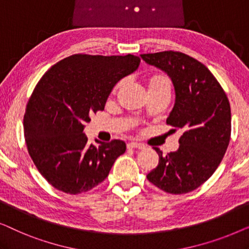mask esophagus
<instances>
[{
    "mask_svg": "<svg viewBox=\"0 0 249 249\" xmlns=\"http://www.w3.org/2000/svg\"><path fill=\"white\" fill-rule=\"evenodd\" d=\"M128 148H138V149H144L145 145L142 144V142H130L127 144Z\"/></svg>",
    "mask_w": 249,
    "mask_h": 249,
    "instance_id": "34e87169",
    "label": "esophagus"
}]
</instances>
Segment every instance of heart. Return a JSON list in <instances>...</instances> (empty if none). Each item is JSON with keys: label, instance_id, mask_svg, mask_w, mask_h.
<instances>
[{"label": "heart", "instance_id": "1", "mask_svg": "<svg viewBox=\"0 0 249 249\" xmlns=\"http://www.w3.org/2000/svg\"><path fill=\"white\" fill-rule=\"evenodd\" d=\"M121 85H122L121 81L115 85V87L113 88V91H112V94L117 93V90L121 87ZM147 85H148V90H151V89H163V90L171 91V88H172L171 80H170V78L164 73L153 74L152 77H149V79L147 81Z\"/></svg>", "mask_w": 249, "mask_h": 249}]
</instances>
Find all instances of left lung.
<instances>
[{
	"label": "left lung",
	"instance_id": "obj_1",
	"mask_svg": "<svg viewBox=\"0 0 249 249\" xmlns=\"http://www.w3.org/2000/svg\"><path fill=\"white\" fill-rule=\"evenodd\" d=\"M146 63L171 78L176 102L166 119L182 131L179 148L163 155L147 175L149 182L169 194H186L203 185L222 161L230 142L231 110L223 88L194 57L175 51L142 54Z\"/></svg>",
	"mask_w": 249,
	"mask_h": 249
}]
</instances>
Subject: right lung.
Segmentation results:
<instances>
[{
  "mask_svg": "<svg viewBox=\"0 0 249 249\" xmlns=\"http://www.w3.org/2000/svg\"><path fill=\"white\" fill-rule=\"evenodd\" d=\"M138 56L74 54L50 68L26 107L23 131L30 158L54 188L77 195L104 181L125 142L88 144L90 115L103 111L112 88L137 70Z\"/></svg>",
  "mask_w": 249,
  "mask_h": 249,
  "instance_id": "add662e5",
  "label": "right lung"
}]
</instances>
